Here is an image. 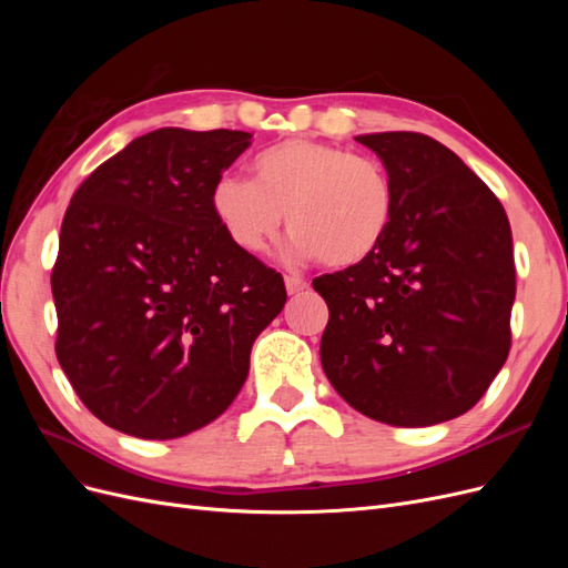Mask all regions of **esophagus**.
<instances>
[{"instance_id": "1", "label": "esophagus", "mask_w": 568, "mask_h": 568, "mask_svg": "<svg viewBox=\"0 0 568 568\" xmlns=\"http://www.w3.org/2000/svg\"><path fill=\"white\" fill-rule=\"evenodd\" d=\"M284 284H286V294H288V296L303 294V291L307 288V282H305V280H301V277H286V280H284Z\"/></svg>"}]
</instances>
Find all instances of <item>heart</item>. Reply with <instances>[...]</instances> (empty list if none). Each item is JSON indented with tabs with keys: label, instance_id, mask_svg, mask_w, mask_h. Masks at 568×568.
Returning a JSON list of instances; mask_svg holds the SVG:
<instances>
[{
	"label": "heart",
	"instance_id": "1",
	"mask_svg": "<svg viewBox=\"0 0 568 568\" xmlns=\"http://www.w3.org/2000/svg\"><path fill=\"white\" fill-rule=\"evenodd\" d=\"M251 182L220 178L211 209L236 248L263 253L280 236L301 261L355 267L379 251L395 213L386 168L363 153L315 140H284L255 153Z\"/></svg>",
	"mask_w": 568,
	"mask_h": 568
}]
</instances>
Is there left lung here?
I'll use <instances>...</instances> for the list:
<instances>
[{"instance_id": "left-lung-1", "label": "left lung", "mask_w": 568, "mask_h": 568, "mask_svg": "<svg viewBox=\"0 0 568 568\" xmlns=\"http://www.w3.org/2000/svg\"><path fill=\"white\" fill-rule=\"evenodd\" d=\"M355 140L382 159L395 213L369 261L313 282L329 305L322 369L365 417L434 426L471 409L509 355V220L486 182L434 136Z\"/></svg>"}]
</instances>
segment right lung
<instances>
[{
	"mask_svg": "<svg viewBox=\"0 0 568 568\" xmlns=\"http://www.w3.org/2000/svg\"><path fill=\"white\" fill-rule=\"evenodd\" d=\"M251 132L161 128L80 184L51 272L57 357L97 419L144 440L196 432L248 376L282 313L280 272L236 248L211 192Z\"/></svg>",
	"mask_w": 568,
	"mask_h": 568,
	"instance_id": "right-lung-1",
	"label": "right lung"
}]
</instances>
